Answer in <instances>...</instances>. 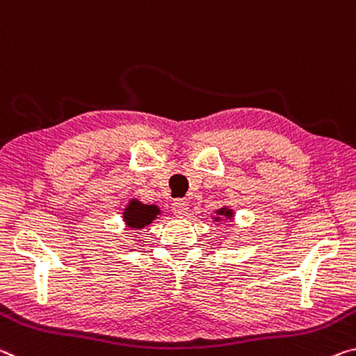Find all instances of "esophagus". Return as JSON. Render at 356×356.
<instances>
[{
  "label": "esophagus",
  "mask_w": 356,
  "mask_h": 356,
  "mask_svg": "<svg viewBox=\"0 0 356 356\" xmlns=\"http://www.w3.org/2000/svg\"><path fill=\"white\" fill-rule=\"evenodd\" d=\"M173 213H175V216H178V218H183V216H186V214H188V203H186L184 200H175L173 202Z\"/></svg>",
  "instance_id": "esophagus-1"
}]
</instances>
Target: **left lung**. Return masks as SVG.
<instances>
[{"instance_id":"left-lung-1","label":"left lung","mask_w":356,"mask_h":356,"mask_svg":"<svg viewBox=\"0 0 356 356\" xmlns=\"http://www.w3.org/2000/svg\"><path fill=\"white\" fill-rule=\"evenodd\" d=\"M214 214H216V216H211L214 222H229V220H232L233 216H235V211H233L230 207H222V208L216 209ZM229 225H232V224L229 222Z\"/></svg>"}]
</instances>
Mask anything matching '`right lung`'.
Returning a JSON list of instances; mask_svg holds the SVG:
<instances>
[{"instance_id":"add662e5","label":"right lung","mask_w":356,"mask_h":356,"mask_svg":"<svg viewBox=\"0 0 356 356\" xmlns=\"http://www.w3.org/2000/svg\"><path fill=\"white\" fill-rule=\"evenodd\" d=\"M161 216V208L157 205H145L137 199H131L129 203H126L123 209V220L127 229L131 230H142L153 220Z\"/></svg>"}]
</instances>
